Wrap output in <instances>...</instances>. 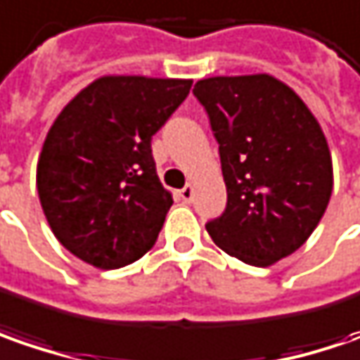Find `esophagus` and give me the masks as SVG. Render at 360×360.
<instances>
[{"instance_id":"obj_1","label":"esophagus","mask_w":360,"mask_h":360,"mask_svg":"<svg viewBox=\"0 0 360 360\" xmlns=\"http://www.w3.org/2000/svg\"><path fill=\"white\" fill-rule=\"evenodd\" d=\"M179 197L183 203H191L193 201V187L191 185H185L183 189L179 191Z\"/></svg>"}]
</instances>
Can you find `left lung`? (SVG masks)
I'll return each mask as SVG.
<instances>
[{"label": "left lung", "instance_id": "8db88e82", "mask_svg": "<svg viewBox=\"0 0 360 360\" xmlns=\"http://www.w3.org/2000/svg\"><path fill=\"white\" fill-rule=\"evenodd\" d=\"M219 143L223 215L205 225L243 263L269 266L315 231L333 191V161L315 115L266 73L209 77L193 89Z\"/></svg>", "mask_w": 360, "mask_h": 360}]
</instances>
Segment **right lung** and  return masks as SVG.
<instances>
[{
    "instance_id": "right-lung-1",
    "label": "right lung",
    "mask_w": 360,
    "mask_h": 360,
    "mask_svg": "<svg viewBox=\"0 0 360 360\" xmlns=\"http://www.w3.org/2000/svg\"><path fill=\"white\" fill-rule=\"evenodd\" d=\"M191 83L107 75L57 115L37 163V193L69 253L119 269L155 245L173 197L157 177L151 139Z\"/></svg>"
}]
</instances>
